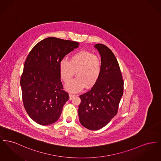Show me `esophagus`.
<instances>
[{
  "label": "esophagus",
  "instance_id": "esophagus-1",
  "mask_svg": "<svg viewBox=\"0 0 161 161\" xmlns=\"http://www.w3.org/2000/svg\"><path fill=\"white\" fill-rule=\"evenodd\" d=\"M75 95H74V94H69V99L70 100H72Z\"/></svg>",
  "mask_w": 161,
  "mask_h": 161
}]
</instances>
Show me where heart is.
<instances>
[{
	"instance_id": "b5f03b06",
	"label": "heart",
	"mask_w": 161,
	"mask_h": 161,
	"mask_svg": "<svg viewBox=\"0 0 161 161\" xmlns=\"http://www.w3.org/2000/svg\"><path fill=\"white\" fill-rule=\"evenodd\" d=\"M60 75L63 81L68 83L74 75L77 77L66 85V89L71 92L81 91L86 85L91 87L95 84L101 72L100 58L88 51H82L73 54L70 61L64 59L60 63Z\"/></svg>"
}]
</instances>
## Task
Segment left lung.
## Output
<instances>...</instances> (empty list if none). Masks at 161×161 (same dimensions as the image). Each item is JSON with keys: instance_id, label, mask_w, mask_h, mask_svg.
Wrapping results in <instances>:
<instances>
[{"instance_id": "obj_1", "label": "left lung", "mask_w": 161, "mask_h": 161, "mask_svg": "<svg viewBox=\"0 0 161 161\" xmlns=\"http://www.w3.org/2000/svg\"><path fill=\"white\" fill-rule=\"evenodd\" d=\"M101 57V72L92 89L80 95L79 120L89 130L106 126L116 115L123 95L124 81L118 61L106 45L96 44Z\"/></svg>"}]
</instances>
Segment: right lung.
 Returning <instances> with one entry per match:
<instances>
[{
	"label": "right lung",
	"instance_id": "right-lung-1",
	"mask_svg": "<svg viewBox=\"0 0 161 161\" xmlns=\"http://www.w3.org/2000/svg\"><path fill=\"white\" fill-rule=\"evenodd\" d=\"M78 45L76 42L47 37L28 54L20 78L22 100L27 114L38 124L57 121L69 100L60 80V63Z\"/></svg>",
	"mask_w": 161,
	"mask_h": 161
}]
</instances>
